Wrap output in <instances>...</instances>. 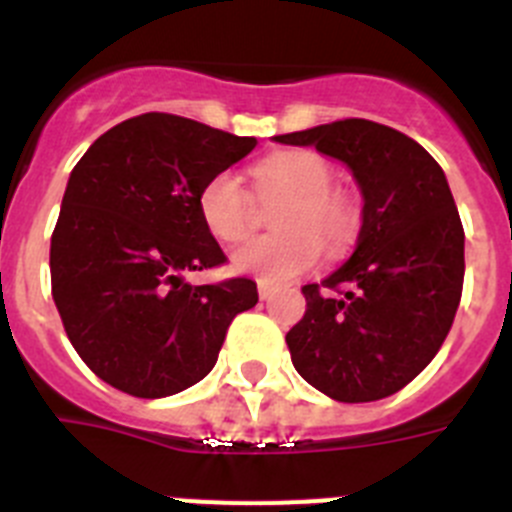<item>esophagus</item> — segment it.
Listing matches in <instances>:
<instances>
[{
    "mask_svg": "<svg viewBox=\"0 0 512 512\" xmlns=\"http://www.w3.org/2000/svg\"><path fill=\"white\" fill-rule=\"evenodd\" d=\"M271 292H274V287H271L269 282H259V297H261V300H266Z\"/></svg>",
    "mask_w": 512,
    "mask_h": 512,
    "instance_id": "esophagus-1",
    "label": "esophagus"
}]
</instances>
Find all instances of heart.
<instances>
[{"mask_svg": "<svg viewBox=\"0 0 512 512\" xmlns=\"http://www.w3.org/2000/svg\"><path fill=\"white\" fill-rule=\"evenodd\" d=\"M256 192L289 194L274 215L279 233L261 235L233 253V266L259 282L279 284L318 264L323 243L330 251L346 246L359 228V207L351 194L333 187V169L320 153L292 148L253 166ZM200 220L212 238L246 241L253 230V202L238 176L217 171L197 194Z\"/></svg>", "mask_w": 512, "mask_h": 512, "instance_id": "1", "label": "heart"}]
</instances>
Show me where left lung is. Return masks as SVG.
Instances as JSON below:
<instances>
[{"mask_svg": "<svg viewBox=\"0 0 512 512\" xmlns=\"http://www.w3.org/2000/svg\"><path fill=\"white\" fill-rule=\"evenodd\" d=\"M274 140L338 158L364 194L354 256L302 287L292 364L338 402L395 395L438 354L464 287V225L443 169L413 138L361 117Z\"/></svg>", "mask_w": 512, "mask_h": 512, "instance_id": "1", "label": "left lung"}]
</instances>
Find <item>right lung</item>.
<instances>
[{
    "label": "right lung",
    "mask_w": 512,
    "mask_h": 512,
    "mask_svg": "<svg viewBox=\"0 0 512 512\" xmlns=\"http://www.w3.org/2000/svg\"><path fill=\"white\" fill-rule=\"evenodd\" d=\"M256 148L189 117L148 112L94 140L69 176L51 235V292L66 336L102 382L169 397L210 374L246 277L184 282L228 256L197 210L202 184Z\"/></svg>",
    "instance_id": "obj_1"
}]
</instances>
